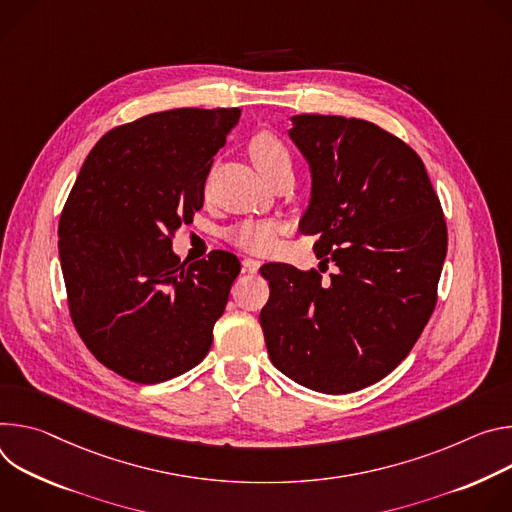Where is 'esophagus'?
Instances as JSON below:
<instances>
[{"label":"esophagus","instance_id":"1","mask_svg":"<svg viewBox=\"0 0 512 512\" xmlns=\"http://www.w3.org/2000/svg\"><path fill=\"white\" fill-rule=\"evenodd\" d=\"M242 266H244V272H258L260 268V260H254V258H244L242 260Z\"/></svg>","mask_w":512,"mask_h":512}]
</instances>
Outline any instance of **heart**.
Here are the masks:
<instances>
[{
	"mask_svg": "<svg viewBox=\"0 0 512 512\" xmlns=\"http://www.w3.org/2000/svg\"><path fill=\"white\" fill-rule=\"evenodd\" d=\"M248 152L258 173L270 183L280 175H293V154L287 142L272 130H258L250 142ZM280 225L276 221L246 219L225 232L227 242L252 254H266L272 250Z\"/></svg>",
	"mask_w": 512,
	"mask_h": 512,
	"instance_id": "obj_1",
	"label": "heart"
}]
</instances>
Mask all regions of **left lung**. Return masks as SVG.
<instances>
[{
    "instance_id": "obj_1",
    "label": "left lung",
    "mask_w": 512,
    "mask_h": 512,
    "mask_svg": "<svg viewBox=\"0 0 512 512\" xmlns=\"http://www.w3.org/2000/svg\"><path fill=\"white\" fill-rule=\"evenodd\" d=\"M313 175L301 232L331 280L264 264L260 311L272 364L325 394L366 388L399 366L425 329L447 252V225L419 154L372 122L293 118Z\"/></svg>"
}]
</instances>
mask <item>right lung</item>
Masks as SVG:
<instances>
[{
  "label": "right lung",
  "instance_id": "1",
  "mask_svg": "<svg viewBox=\"0 0 512 512\" xmlns=\"http://www.w3.org/2000/svg\"><path fill=\"white\" fill-rule=\"evenodd\" d=\"M238 107L158 111L109 130L85 158L59 221L73 325L109 370L156 384L197 366L213 344L240 260L173 254L203 207L213 156Z\"/></svg>",
  "mask_w": 512,
  "mask_h": 512
}]
</instances>
